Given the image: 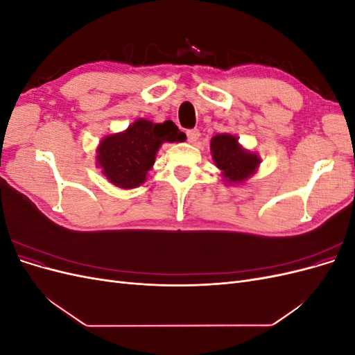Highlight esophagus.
<instances>
[{
	"mask_svg": "<svg viewBox=\"0 0 355 355\" xmlns=\"http://www.w3.org/2000/svg\"><path fill=\"white\" fill-rule=\"evenodd\" d=\"M187 137H188V142H191V144L197 142L200 137V130L198 128H191V130L187 132Z\"/></svg>",
	"mask_w": 355,
	"mask_h": 355,
	"instance_id": "esophagus-1",
	"label": "esophagus"
}]
</instances>
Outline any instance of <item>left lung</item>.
I'll use <instances>...</instances> for the list:
<instances>
[{
	"label": "left lung",
	"mask_w": 355,
	"mask_h": 355,
	"mask_svg": "<svg viewBox=\"0 0 355 355\" xmlns=\"http://www.w3.org/2000/svg\"><path fill=\"white\" fill-rule=\"evenodd\" d=\"M214 164L222 171L227 182H241L250 178L261 159L257 155L245 151L240 145L235 136L231 135H216L210 142Z\"/></svg>",
	"instance_id": "left-lung-1"
}]
</instances>
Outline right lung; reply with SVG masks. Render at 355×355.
I'll use <instances>...</instances> for the list:
<instances>
[{"label":"right lung","mask_w":355,"mask_h":355,"mask_svg":"<svg viewBox=\"0 0 355 355\" xmlns=\"http://www.w3.org/2000/svg\"><path fill=\"white\" fill-rule=\"evenodd\" d=\"M173 121L154 124L137 120L124 133L105 137L98 149V166L111 184L124 189L142 185L161 144L185 141Z\"/></svg>","instance_id":"1"}]
</instances>
